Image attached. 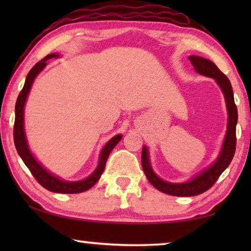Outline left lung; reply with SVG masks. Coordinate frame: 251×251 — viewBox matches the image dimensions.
Returning a JSON list of instances; mask_svg holds the SVG:
<instances>
[{
    "label": "left lung",
    "instance_id": "left-lung-1",
    "mask_svg": "<svg viewBox=\"0 0 251 251\" xmlns=\"http://www.w3.org/2000/svg\"><path fill=\"white\" fill-rule=\"evenodd\" d=\"M188 59L191 60L192 65H193L198 73L204 75V76L215 78L217 84L221 87L223 94H224L226 107H227L228 112V123L221 154H219L217 160L210 167L202 171L201 174L197 175L192 180L186 181V183H168V181L157 177L150 164L147 147H143L142 166L147 179L159 191L169 195H175V197H194V195H199L208 191L217 181L219 176L223 174V171L231 163L236 147L238 109H236V105L234 102V96H233L231 82H229L227 76L224 73L219 71V68L212 61L199 56H190Z\"/></svg>",
    "mask_w": 251,
    "mask_h": 251
}]
</instances>
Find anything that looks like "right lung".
Masks as SVG:
<instances>
[{
	"label": "right lung",
	"mask_w": 251,
	"mask_h": 251,
	"mask_svg": "<svg viewBox=\"0 0 251 251\" xmlns=\"http://www.w3.org/2000/svg\"><path fill=\"white\" fill-rule=\"evenodd\" d=\"M53 57H58V54L52 53L48 54L47 57H44L42 60H40L39 63L35 64L32 70L29 71V73L27 74L25 84H24L23 90L20 91V94L17 98L16 102V118H15V126H13V140H15V146L18 154L22 157L24 163L26 164V167L28 168L30 173L34 176V178L39 181L40 185H42L44 188H47L48 191L54 192V193H66V194H75V193H81V192L88 191L89 188H91L94 185L97 183L100 178L102 171L105 169L106 161L108 159L109 153L112 152V150L114 149L120 140H121L122 136L116 135L109 140V142L104 146V149L101 150L100 157H99V163L98 167L96 168V170L92 173L88 178H85L83 180L80 181H65L61 180L60 178L53 176L52 174H50L49 171L41 166L37 162L35 157L33 156V154L30 153L27 145V140L25 136V130H24V107H25V102L27 99V96L29 94L30 88L37 74L46 67L47 60L51 59Z\"/></svg>",
	"instance_id": "obj_1"
}]
</instances>
